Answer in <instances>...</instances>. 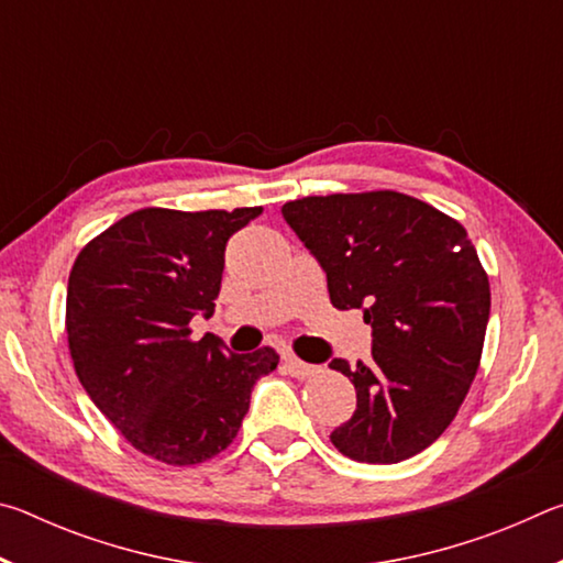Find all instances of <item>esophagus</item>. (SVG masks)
<instances>
[{"mask_svg": "<svg viewBox=\"0 0 563 563\" xmlns=\"http://www.w3.org/2000/svg\"><path fill=\"white\" fill-rule=\"evenodd\" d=\"M283 362H285V369H288V375L298 377V379H305V377L318 373L316 365H308V362H302L300 357H295V355H285Z\"/></svg>", "mask_w": 563, "mask_h": 563, "instance_id": "obj_1", "label": "esophagus"}]
</instances>
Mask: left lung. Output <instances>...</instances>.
<instances>
[{
    "label": "left lung",
    "mask_w": 563,
    "mask_h": 563,
    "mask_svg": "<svg viewBox=\"0 0 563 563\" xmlns=\"http://www.w3.org/2000/svg\"><path fill=\"white\" fill-rule=\"evenodd\" d=\"M283 218L325 271L330 302L373 325V362H330L357 393L330 442L367 464L427 450L460 412L487 335L489 278L464 225L397 190L305 196Z\"/></svg>",
    "instance_id": "1"
}]
</instances>
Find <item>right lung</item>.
I'll list each match as a JSON object with an SVG mask.
<instances>
[{"instance_id":"1","label":"right lung","mask_w":563,"mask_h":563,"mask_svg":"<svg viewBox=\"0 0 563 563\" xmlns=\"http://www.w3.org/2000/svg\"><path fill=\"white\" fill-rule=\"evenodd\" d=\"M141 208L81 247L66 288V338L79 383L131 446L170 466L201 464L235 440L278 352H228L190 338L213 316L225 243L261 216Z\"/></svg>"}]
</instances>
